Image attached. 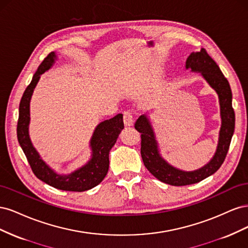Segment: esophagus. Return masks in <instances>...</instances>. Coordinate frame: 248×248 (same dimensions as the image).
I'll list each match as a JSON object with an SVG mask.
<instances>
[{
  "mask_svg": "<svg viewBox=\"0 0 248 248\" xmlns=\"http://www.w3.org/2000/svg\"><path fill=\"white\" fill-rule=\"evenodd\" d=\"M123 119H124V124L126 126H131L133 124V116H132L131 111H129V110L124 111Z\"/></svg>",
  "mask_w": 248,
  "mask_h": 248,
  "instance_id": "1",
  "label": "esophagus"
}]
</instances>
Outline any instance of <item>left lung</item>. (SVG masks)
<instances>
[{
  "mask_svg": "<svg viewBox=\"0 0 248 248\" xmlns=\"http://www.w3.org/2000/svg\"><path fill=\"white\" fill-rule=\"evenodd\" d=\"M186 69L201 72L202 78L218 95L221 127L216 152L209 163L193 171H184L171 167L159 154L155 134L147 116H140L134 124V128L140 132V154L145 167L159 181L174 186L194 184L213 175L226 159L235 129V112L232 107L230 84L228 79L224 78L218 65L208 55L207 50L202 48L200 51L191 52L186 60Z\"/></svg>",
  "mask_w": 248,
  "mask_h": 248,
  "instance_id": "8db88e82",
  "label": "left lung"
}]
</instances>
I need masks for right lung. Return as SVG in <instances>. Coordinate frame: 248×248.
<instances>
[{"label":"right lung","mask_w":248,"mask_h":248,"mask_svg":"<svg viewBox=\"0 0 248 248\" xmlns=\"http://www.w3.org/2000/svg\"><path fill=\"white\" fill-rule=\"evenodd\" d=\"M57 56L50 52L39 65L32 81L25 90L19 103V115L17 121V140L30 163L35 176L41 181L57 189L66 191H86L98 185L107 176L109 159L108 154L115 145L120 132L124 128L123 115L118 114L114 118L98 124L90 141L92 157L84 167L74 170L69 175H59L44 162L33 147L29 137L30 100L34 89L42 73L54 65Z\"/></svg>","instance_id":"right-lung-1"}]
</instances>
